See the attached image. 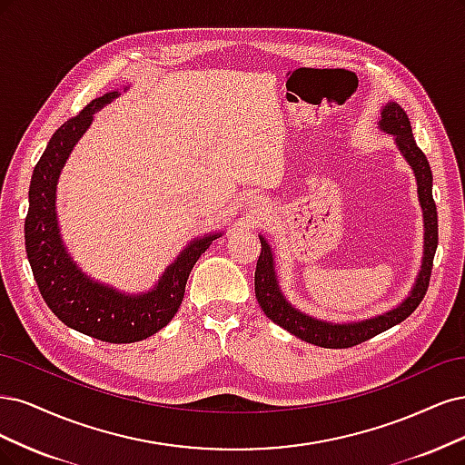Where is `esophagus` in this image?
I'll use <instances>...</instances> for the list:
<instances>
[{
  "label": "esophagus",
  "instance_id": "obj_1",
  "mask_svg": "<svg viewBox=\"0 0 465 465\" xmlns=\"http://www.w3.org/2000/svg\"><path fill=\"white\" fill-rule=\"evenodd\" d=\"M249 208H252V201H251V203H249Z\"/></svg>",
  "mask_w": 465,
  "mask_h": 465
}]
</instances>
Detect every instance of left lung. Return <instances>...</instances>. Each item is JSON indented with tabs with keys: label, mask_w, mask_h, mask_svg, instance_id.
Returning a JSON list of instances; mask_svg holds the SVG:
<instances>
[{
	"label": "left lung",
	"mask_w": 465,
	"mask_h": 465,
	"mask_svg": "<svg viewBox=\"0 0 465 465\" xmlns=\"http://www.w3.org/2000/svg\"><path fill=\"white\" fill-rule=\"evenodd\" d=\"M379 129L382 133H388L394 137V144L410 163L413 170L415 182H417V199L423 211V261L421 268H419L415 283L411 286V292L408 297L398 303L394 309L374 314V317L363 319V321H351V322H332L322 321L299 311L293 307L286 295H283L278 274H276V261L274 251L268 243L264 235H259L261 239V257L257 261V271H254V293H257V302L264 314L272 322L282 326L283 331L290 334L302 338L303 341L314 343L321 348H351L357 346L372 336H377L388 328L396 326L398 322L406 321L410 314L417 309V305L423 302V297L429 288V278L432 271V259L434 251L439 245V218H437V204L432 201V172L429 166L427 156L421 153V148L417 146L411 124L396 102H386L381 108V122Z\"/></svg>",
	"instance_id": "1"
}]
</instances>
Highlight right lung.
<instances>
[{
  "instance_id": "add662e5",
  "label": "right lung",
  "mask_w": 465,
  "mask_h": 465,
  "mask_svg": "<svg viewBox=\"0 0 465 465\" xmlns=\"http://www.w3.org/2000/svg\"><path fill=\"white\" fill-rule=\"evenodd\" d=\"M117 96L119 91L94 98L52 134L28 189L25 245L38 290L59 321L102 341L131 343L156 334L173 319L183 302L185 283L194 262L223 232L191 239L154 286L141 293H125L102 283L83 272L73 261L59 232L57 182L74 144L91 127L94 114Z\"/></svg>"
}]
</instances>
